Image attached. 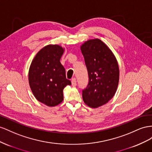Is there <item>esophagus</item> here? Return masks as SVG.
Returning a JSON list of instances; mask_svg holds the SVG:
<instances>
[{
    "label": "esophagus",
    "instance_id": "obj_1",
    "mask_svg": "<svg viewBox=\"0 0 152 152\" xmlns=\"http://www.w3.org/2000/svg\"><path fill=\"white\" fill-rule=\"evenodd\" d=\"M71 83H72V85H73V86L76 85V78H72V79Z\"/></svg>",
    "mask_w": 152,
    "mask_h": 152
}]
</instances>
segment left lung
<instances>
[{"mask_svg": "<svg viewBox=\"0 0 152 152\" xmlns=\"http://www.w3.org/2000/svg\"><path fill=\"white\" fill-rule=\"evenodd\" d=\"M81 51L89 77L82 96L86 105L96 108L113 97L119 81L118 64L111 50L99 39L85 42Z\"/></svg>", "mask_w": 152, "mask_h": 152, "instance_id": "left-lung-1", "label": "left lung"}]
</instances>
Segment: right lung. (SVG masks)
Segmentation results:
<instances>
[{
	"label": "right lung",
	"instance_id": "right-lung-1",
	"mask_svg": "<svg viewBox=\"0 0 152 152\" xmlns=\"http://www.w3.org/2000/svg\"><path fill=\"white\" fill-rule=\"evenodd\" d=\"M64 51L59 45H47L36 54L29 68L28 82L34 97L48 106L62 102L64 88L71 85L60 62Z\"/></svg>",
	"mask_w": 152,
	"mask_h": 152
}]
</instances>
